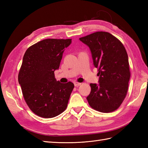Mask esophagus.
<instances>
[{
  "label": "esophagus",
  "instance_id": "esophagus-1",
  "mask_svg": "<svg viewBox=\"0 0 148 148\" xmlns=\"http://www.w3.org/2000/svg\"><path fill=\"white\" fill-rule=\"evenodd\" d=\"M74 84V86H76V87L80 86L81 84V83H77V82H75Z\"/></svg>",
  "mask_w": 148,
  "mask_h": 148
}]
</instances>
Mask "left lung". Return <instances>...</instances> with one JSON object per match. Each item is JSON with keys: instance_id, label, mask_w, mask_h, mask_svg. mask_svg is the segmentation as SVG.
<instances>
[{"instance_id": "8db88e82", "label": "left lung", "mask_w": 148, "mask_h": 148, "mask_svg": "<svg viewBox=\"0 0 148 148\" xmlns=\"http://www.w3.org/2000/svg\"><path fill=\"white\" fill-rule=\"evenodd\" d=\"M89 47L99 84L91 83L86 97L96 111L110 112L117 109L126 97L130 72L126 49L119 40L106 32H97L79 38Z\"/></svg>"}]
</instances>
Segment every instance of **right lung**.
I'll return each mask as SVG.
<instances>
[{"label": "right lung", "mask_w": 148, "mask_h": 148, "mask_svg": "<svg viewBox=\"0 0 148 148\" xmlns=\"http://www.w3.org/2000/svg\"><path fill=\"white\" fill-rule=\"evenodd\" d=\"M71 39H47L27 49L18 74V82L27 104L40 117L51 118L67 108L74 85L55 77L65 48Z\"/></svg>", "instance_id": "right-lung-1"}]
</instances>
